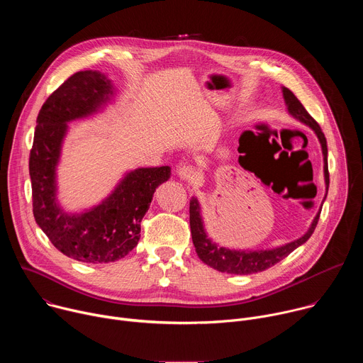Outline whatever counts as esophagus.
Masks as SVG:
<instances>
[{
  "label": "esophagus",
  "mask_w": 363,
  "mask_h": 363,
  "mask_svg": "<svg viewBox=\"0 0 363 363\" xmlns=\"http://www.w3.org/2000/svg\"><path fill=\"white\" fill-rule=\"evenodd\" d=\"M177 175L181 181H188V182H194L196 179V174L194 171L192 167H188V165H184V167H179L178 171H177Z\"/></svg>",
  "instance_id": "1"
}]
</instances>
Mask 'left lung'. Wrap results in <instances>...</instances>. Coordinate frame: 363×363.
<instances>
[{
  "label": "left lung",
  "instance_id": "1",
  "mask_svg": "<svg viewBox=\"0 0 363 363\" xmlns=\"http://www.w3.org/2000/svg\"><path fill=\"white\" fill-rule=\"evenodd\" d=\"M281 91H283V99H284L289 115L291 118H294L296 121H298L300 123L312 129L319 139V143L322 147V155H323V175H325V185H326V194L323 198V202H325L328 189H329L326 138H325L320 126L318 125V122L306 112L300 100L293 94V91L289 90L287 87H281ZM323 202H322V205H323ZM322 205H320V210L318 211L316 217L313 218L312 224H310V227L307 228V231L297 240H293L290 242H286L283 245L273 247V248H230V247H224V245L216 242L208 235V233H206L205 223L202 218L201 203L196 196H192L189 201V225H191L192 242H194V247L199 257V260L202 263H205L206 266H210L221 273L254 274L258 272H264L269 267L281 262L284 257H287L290 252H293L296 248L303 245L310 238V235L313 234V231L318 225L319 216L322 211Z\"/></svg>",
  "mask_w": 363,
  "mask_h": 363
}]
</instances>
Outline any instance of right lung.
Instances as JSON below:
<instances>
[{"label":"right lung","instance_id":"1","mask_svg":"<svg viewBox=\"0 0 363 363\" xmlns=\"http://www.w3.org/2000/svg\"><path fill=\"white\" fill-rule=\"evenodd\" d=\"M116 93L108 74L79 72L45 100L37 116L30 153L34 218L59 251L82 263H111L129 254L155 189L171 178L169 167L136 168L89 208L67 211L60 203L57 168L69 123L103 112Z\"/></svg>","mask_w":363,"mask_h":363}]
</instances>
